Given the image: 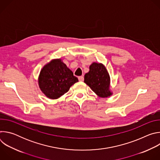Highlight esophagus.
<instances>
[{"label": "esophagus", "mask_w": 160, "mask_h": 160, "mask_svg": "<svg viewBox=\"0 0 160 160\" xmlns=\"http://www.w3.org/2000/svg\"><path fill=\"white\" fill-rule=\"evenodd\" d=\"M78 80H79L80 82L83 81V80H84V77H83V76H80V77H78Z\"/></svg>", "instance_id": "obj_1"}]
</instances>
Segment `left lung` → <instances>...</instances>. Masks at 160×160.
<instances>
[{
    "label": "left lung",
    "instance_id": "obj_1",
    "mask_svg": "<svg viewBox=\"0 0 160 160\" xmlns=\"http://www.w3.org/2000/svg\"><path fill=\"white\" fill-rule=\"evenodd\" d=\"M89 72L84 76V82L99 98L111 96L110 77L106 66L102 63L92 62L89 67Z\"/></svg>",
    "mask_w": 160,
    "mask_h": 160
}]
</instances>
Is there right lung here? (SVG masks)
<instances>
[{
  "label": "right lung",
  "mask_w": 160,
  "mask_h": 160,
  "mask_svg": "<svg viewBox=\"0 0 160 160\" xmlns=\"http://www.w3.org/2000/svg\"><path fill=\"white\" fill-rule=\"evenodd\" d=\"M78 82V78L73 75L61 58L52 59L45 64L38 78L40 89L51 99L59 98Z\"/></svg>",
  "instance_id": "1"
}]
</instances>
